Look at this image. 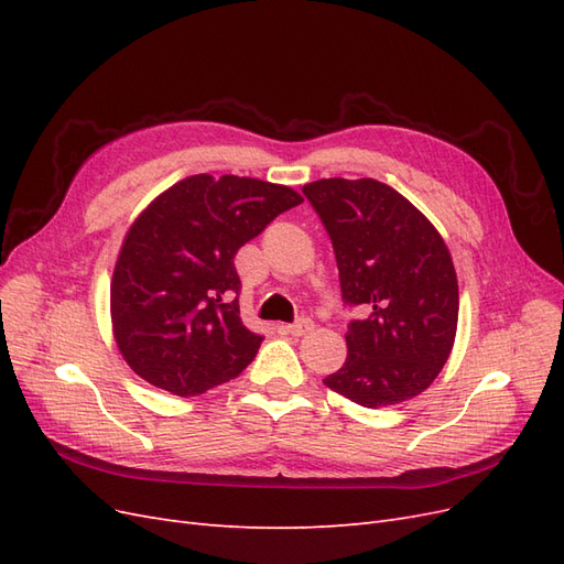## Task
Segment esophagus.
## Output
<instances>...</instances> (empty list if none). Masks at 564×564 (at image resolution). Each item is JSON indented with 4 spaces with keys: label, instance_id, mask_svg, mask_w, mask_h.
<instances>
[{
    "label": "esophagus",
    "instance_id": "34e87169",
    "mask_svg": "<svg viewBox=\"0 0 564 564\" xmlns=\"http://www.w3.org/2000/svg\"><path fill=\"white\" fill-rule=\"evenodd\" d=\"M313 327H315L313 319L301 317V319H296L294 324H284L282 329H284L286 334H292V336H305L308 332H313Z\"/></svg>",
    "mask_w": 564,
    "mask_h": 564
}]
</instances>
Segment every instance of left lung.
I'll list each match as a JSON object with an SVG mask.
<instances>
[{"mask_svg": "<svg viewBox=\"0 0 564 564\" xmlns=\"http://www.w3.org/2000/svg\"><path fill=\"white\" fill-rule=\"evenodd\" d=\"M327 228L350 305L344 367L324 386L379 409L416 398L449 360L458 322V282L437 228L412 202L373 178L303 185Z\"/></svg>", "mask_w": 564, "mask_h": 564, "instance_id": "left-lung-1", "label": "left lung"}]
</instances>
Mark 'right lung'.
Wrapping results in <instances>:
<instances>
[{
    "label": "right lung",
    "mask_w": 564,
    "mask_h": 564,
    "mask_svg": "<svg viewBox=\"0 0 564 564\" xmlns=\"http://www.w3.org/2000/svg\"><path fill=\"white\" fill-rule=\"evenodd\" d=\"M301 202L286 185L195 174L135 216L112 272L110 319L119 352L143 381L193 398L242 373L263 336L240 317L232 259Z\"/></svg>",
    "instance_id": "right-lung-1"
}]
</instances>
